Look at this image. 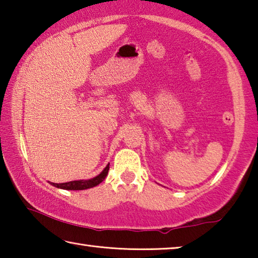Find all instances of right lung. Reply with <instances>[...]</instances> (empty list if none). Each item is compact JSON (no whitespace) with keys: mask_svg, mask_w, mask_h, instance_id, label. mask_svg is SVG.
I'll return each mask as SVG.
<instances>
[{"mask_svg":"<svg viewBox=\"0 0 258 258\" xmlns=\"http://www.w3.org/2000/svg\"><path fill=\"white\" fill-rule=\"evenodd\" d=\"M108 171H109V164L103 168V171L100 173L99 175L94 176L92 178H89V180H77V181H71L66 183H53V182H49V183L51 185L59 187V189H63V190H86V189H90V187L97 186L98 184H100V183L106 178Z\"/></svg>","mask_w":258,"mask_h":258,"instance_id":"1","label":"right lung"}]
</instances>
